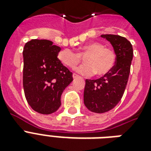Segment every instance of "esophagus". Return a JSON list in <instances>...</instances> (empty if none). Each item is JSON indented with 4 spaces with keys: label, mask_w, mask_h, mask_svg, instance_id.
I'll list each match as a JSON object with an SVG mask.
<instances>
[{
    "label": "esophagus",
    "mask_w": 151,
    "mask_h": 151,
    "mask_svg": "<svg viewBox=\"0 0 151 151\" xmlns=\"http://www.w3.org/2000/svg\"><path fill=\"white\" fill-rule=\"evenodd\" d=\"M80 78L79 76L78 75V74H76V73H73V79H75V78Z\"/></svg>",
    "instance_id": "obj_1"
}]
</instances>
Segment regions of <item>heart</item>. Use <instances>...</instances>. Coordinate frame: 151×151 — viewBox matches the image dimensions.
<instances>
[{"instance_id":"heart-1","label":"heart","mask_w":151,"mask_h":151,"mask_svg":"<svg viewBox=\"0 0 151 151\" xmlns=\"http://www.w3.org/2000/svg\"><path fill=\"white\" fill-rule=\"evenodd\" d=\"M86 63L77 69L78 73L85 75L104 76L111 71L115 64V55L99 42H90L81 46L78 53L70 49H63L58 53L62 63L71 69L76 68L82 61Z\"/></svg>"}]
</instances>
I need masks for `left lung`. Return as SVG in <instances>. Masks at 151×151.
I'll return each mask as SVG.
<instances>
[{
    "label": "left lung",
    "instance_id": "1",
    "mask_svg": "<svg viewBox=\"0 0 151 151\" xmlns=\"http://www.w3.org/2000/svg\"><path fill=\"white\" fill-rule=\"evenodd\" d=\"M114 48L116 63L110 72L96 80L85 81L84 103L93 113L102 114L112 110L122 99L130 73L133 57L132 44L125 37L103 34Z\"/></svg>",
    "mask_w": 151,
    "mask_h": 151
}]
</instances>
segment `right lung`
I'll list each match as a JSON object with an SVG mask.
<instances>
[{
	"instance_id": "1",
	"label": "right lung",
	"mask_w": 151,
	"mask_h": 151,
	"mask_svg": "<svg viewBox=\"0 0 151 151\" xmlns=\"http://www.w3.org/2000/svg\"><path fill=\"white\" fill-rule=\"evenodd\" d=\"M61 48L48 40L33 39L23 48V88L34 111L51 114L61 106V95L73 73L57 58Z\"/></svg>"
}]
</instances>
